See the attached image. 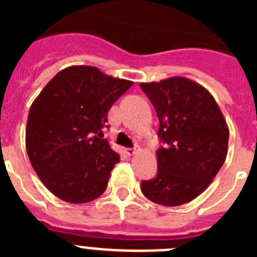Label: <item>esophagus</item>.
I'll list each match as a JSON object with an SVG mask.
<instances>
[{
	"mask_svg": "<svg viewBox=\"0 0 257 257\" xmlns=\"http://www.w3.org/2000/svg\"><path fill=\"white\" fill-rule=\"evenodd\" d=\"M138 151H139L138 148H126V151L124 152H126L127 156H134V154H135Z\"/></svg>",
	"mask_w": 257,
	"mask_h": 257,
	"instance_id": "esophagus-1",
	"label": "esophagus"
}]
</instances>
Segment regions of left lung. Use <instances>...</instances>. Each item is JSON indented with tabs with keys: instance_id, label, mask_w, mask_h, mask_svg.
Wrapping results in <instances>:
<instances>
[{
	"instance_id": "8db88e82",
	"label": "left lung",
	"mask_w": 257,
	"mask_h": 257,
	"mask_svg": "<svg viewBox=\"0 0 257 257\" xmlns=\"http://www.w3.org/2000/svg\"><path fill=\"white\" fill-rule=\"evenodd\" d=\"M160 121L165 148L156 152L157 176L142 192L157 205L180 206L203 193L225 162L229 128L208 90L185 77L140 83Z\"/></svg>"
}]
</instances>
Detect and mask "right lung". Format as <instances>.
Returning a JSON list of instances; mask_svg holds the SVG:
<instances>
[{"mask_svg":"<svg viewBox=\"0 0 257 257\" xmlns=\"http://www.w3.org/2000/svg\"><path fill=\"white\" fill-rule=\"evenodd\" d=\"M133 81L96 67L60 70L29 109L26 148L40 180L58 198L86 203L106 189L119 154L103 138L108 112Z\"/></svg>","mask_w":257,"mask_h":257,"instance_id":"right-lung-1","label":"right lung"}]
</instances>
